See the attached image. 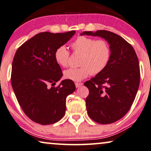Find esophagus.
<instances>
[{"label":"esophagus","mask_w":151,"mask_h":151,"mask_svg":"<svg viewBox=\"0 0 151 151\" xmlns=\"http://www.w3.org/2000/svg\"><path fill=\"white\" fill-rule=\"evenodd\" d=\"M75 84H76V88H79V87H81L83 85L82 83H81V82H76Z\"/></svg>","instance_id":"esophagus-1"}]
</instances>
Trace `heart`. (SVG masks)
Listing matches in <instances>:
<instances>
[{
  "instance_id": "1",
  "label": "heart",
  "mask_w": 151,
  "mask_h": 151,
  "mask_svg": "<svg viewBox=\"0 0 151 151\" xmlns=\"http://www.w3.org/2000/svg\"><path fill=\"white\" fill-rule=\"evenodd\" d=\"M75 54H82L78 68H70L64 71L66 79L79 82L92 73L99 74L106 68L111 58V48L108 41L88 36H79L71 43ZM54 60L61 67L69 64L70 52L65 45H60L54 54Z\"/></svg>"
}]
</instances>
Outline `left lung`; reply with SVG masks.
Here are the masks:
<instances>
[{"instance_id": "1", "label": "left lung", "mask_w": 151, "mask_h": 151, "mask_svg": "<svg viewBox=\"0 0 151 151\" xmlns=\"http://www.w3.org/2000/svg\"><path fill=\"white\" fill-rule=\"evenodd\" d=\"M109 43L111 58L101 73L84 83L89 90L86 106L89 117L99 124H110L123 118L132 107L140 80L139 60L134 47L121 36L108 30L84 31Z\"/></svg>"}]
</instances>
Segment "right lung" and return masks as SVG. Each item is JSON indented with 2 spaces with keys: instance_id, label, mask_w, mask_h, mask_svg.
I'll use <instances>...</instances> for the list:
<instances>
[{
  "instance_id": "1",
  "label": "right lung",
  "mask_w": 151,
  "mask_h": 151,
  "mask_svg": "<svg viewBox=\"0 0 151 151\" xmlns=\"http://www.w3.org/2000/svg\"><path fill=\"white\" fill-rule=\"evenodd\" d=\"M75 32H40L24 43L15 54L11 82L22 110L35 123L53 124L65 114L66 98L76 86L72 80H65L54 86L63 72L54 54Z\"/></svg>"
}]
</instances>
